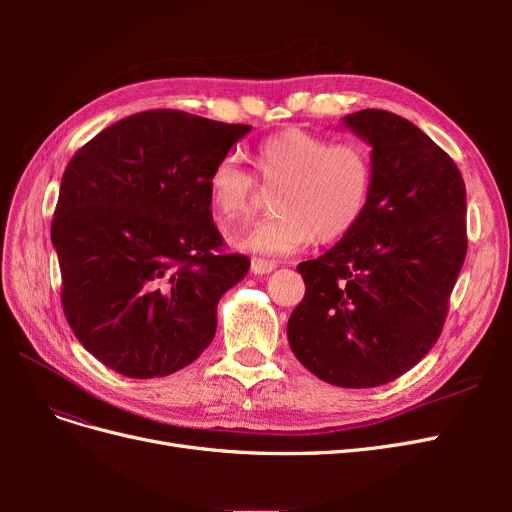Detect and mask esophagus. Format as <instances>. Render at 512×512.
Wrapping results in <instances>:
<instances>
[{
  "label": "esophagus",
  "mask_w": 512,
  "mask_h": 512,
  "mask_svg": "<svg viewBox=\"0 0 512 512\" xmlns=\"http://www.w3.org/2000/svg\"><path fill=\"white\" fill-rule=\"evenodd\" d=\"M277 265L273 260H265V258H252V273L256 275H265L271 273Z\"/></svg>",
  "instance_id": "esophagus-1"
}]
</instances>
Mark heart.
Segmentation results:
<instances>
[{"label": "heart", "mask_w": 512, "mask_h": 512, "mask_svg": "<svg viewBox=\"0 0 512 512\" xmlns=\"http://www.w3.org/2000/svg\"><path fill=\"white\" fill-rule=\"evenodd\" d=\"M256 168L273 198L275 215L230 237L243 252L284 256L303 247L337 243L361 224L374 190V160L359 141L333 138L303 128H286L262 138ZM211 207L224 222L252 211L258 179L235 156L215 162L207 177Z\"/></svg>", "instance_id": "heart-1"}]
</instances>
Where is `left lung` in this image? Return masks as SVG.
<instances>
[{"mask_svg":"<svg viewBox=\"0 0 512 512\" xmlns=\"http://www.w3.org/2000/svg\"><path fill=\"white\" fill-rule=\"evenodd\" d=\"M344 126L371 145L374 190L361 224L297 267L305 297L290 314L288 342L320 380L371 389L438 342L468 252L466 183L404 117L365 108Z\"/></svg>","mask_w":512,"mask_h":512,"instance_id":"1","label":"left lung"}]
</instances>
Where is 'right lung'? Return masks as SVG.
<instances>
[{"mask_svg": "<svg viewBox=\"0 0 512 512\" xmlns=\"http://www.w3.org/2000/svg\"><path fill=\"white\" fill-rule=\"evenodd\" d=\"M250 130L156 108L104 128L68 162L51 222L61 307L108 369L162 378L211 344L218 301L250 258L224 252L207 177Z\"/></svg>", "mask_w": 512, "mask_h": 512, "instance_id": "1", "label": "right lung"}]
</instances>
